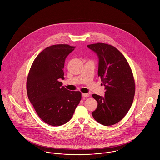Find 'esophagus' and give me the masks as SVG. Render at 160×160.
I'll return each instance as SVG.
<instances>
[{
	"label": "esophagus",
	"mask_w": 160,
	"mask_h": 160,
	"mask_svg": "<svg viewBox=\"0 0 160 160\" xmlns=\"http://www.w3.org/2000/svg\"><path fill=\"white\" fill-rule=\"evenodd\" d=\"M82 95L84 97H89V95L88 93H82Z\"/></svg>",
	"instance_id": "esophagus-1"
}]
</instances>
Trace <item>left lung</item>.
<instances>
[{
  "label": "left lung",
  "instance_id": "obj_1",
  "mask_svg": "<svg viewBox=\"0 0 160 160\" xmlns=\"http://www.w3.org/2000/svg\"><path fill=\"white\" fill-rule=\"evenodd\" d=\"M87 47L98 56V76L106 90L104 97L92 95L98 102L92 116L103 125H113L122 120L132 104L135 93L132 72L125 58L113 46L97 43Z\"/></svg>",
  "mask_w": 160,
  "mask_h": 160
}]
</instances>
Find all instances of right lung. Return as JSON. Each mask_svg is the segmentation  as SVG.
I'll use <instances>...</instances> for the list:
<instances>
[{
	"label": "right lung",
	"instance_id": "add662e5",
	"mask_svg": "<svg viewBox=\"0 0 160 160\" xmlns=\"http://www.w3.org/2000/svg\"><path fill=\"white\" fill-rule=\"evenodd\" d=\"M76 47L58 44L47 47L31 66L27 79L28 98L39 117L52 126H60L72 118L82 95L63 86L66 58Z\"/></svg>",
	"mask_w": 160,
	"mask_h": 160
}]
</instances>
